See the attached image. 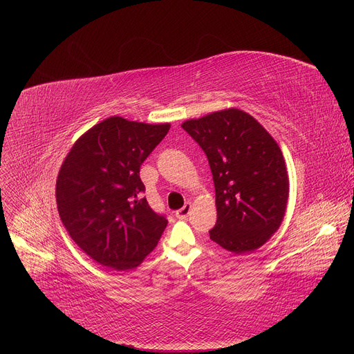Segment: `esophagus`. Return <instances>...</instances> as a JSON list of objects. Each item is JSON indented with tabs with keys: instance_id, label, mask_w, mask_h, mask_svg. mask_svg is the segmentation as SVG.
Returning a JSON list of instances; mask_svg holds the SVG:
<instances>
[{
	"instance_id": "obj_1",
	"label": "esophagus",
	"mask_w": 354,
	"mask_h": 354,
	"mask_svg": "<svg viewBox=\"0 0 354 354\" xmlns=\"http://www.w3.org/2000/svg\"><path fill=\"white\" fill-rule=\"evenodd\" d=\"M190 210H192V203H185L183 209L176 212V217L180 220H184V218H187V216L190 214Z\"/></svg>"
}]
</instances>
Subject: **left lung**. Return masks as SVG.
Listing matches in <instances>:
<instances>
[{
  "label": "left lung",
  "mask_w": 354,
  "mask_h": 354,
  "mask_svg": "<svg viewBox=\"0 0 354 354\" xmlns=\"http://www.w3.org/2000/svg\"><path fill=\"white\" fill-rule=\"evenodd\" d=\"M181 127L205 153L213 174L217 221L210 239L234 254L261 247L279 230L287 207L288 176L279 144L239 109Z\"/></svg>",
  "instance_id": "obj_1"
}]
</instances>
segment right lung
Masks as SVG:
<instances>
[{"label": "right lung", "mask_w": 354, "mask_h": 354, "mask_svg": "<svg viewBox=\"0 0 354 354\" xmlns=\"http://www.w3.org/2000/svg\"><path fill=\"white\" fill-rule=\"evenodd\" d=\"M169 130L170 124L110 117L82 134L62 162L55 187L61 221L98 264L137 267L167 227L142 197L140 167Z\"/></svg>", "instance_id": "1"}]
</instances>
